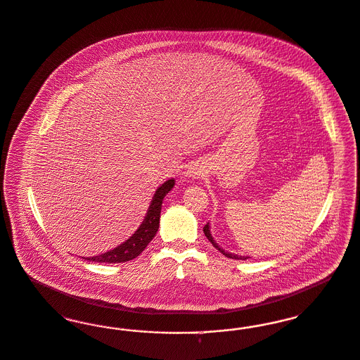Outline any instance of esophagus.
Masks as SVG:
<instances>
[{"label":"esophagus","mask_w":360,"mask_h":360,"mask_svg":"<svg viewBox=\"0 0 360 360\" xmlns=\"http://www.w3.org/2000/svg\"><path fill=\"white\" fill-rule=\"evenodd\" d=\"M186 176H188V177H191V179H195V177L198 176V173H196V172L189 171L186 173Z\"/></svg>","instance_id":"obj_1"}]
</instances>
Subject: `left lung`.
Wrapping results in <instances>:
<instances>
[{"label": "left lung", "instance_id": "8db88e82", "mask_svg": "<svg viewBox=\"0 0 360 360\" xmlns=\"http://www.w3.org/2000/svg\"><path fill=\"white\" fill-rule=\"evenodd\" d=\"M203 231H205V236L207 237L208 241H210L212 245L215 246L222 255H225L226 257H229V259H236V260H246V259H249L248 256H238V255H234V253H230V252H225L221 246L218 245V244L214 241V238H212V236H211V231H210V224H207L206 226L203 227Z\"/></svg>", "mask_w": 360, "mask_h": 360}]
</instances>
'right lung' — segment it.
<instances>
[{"instance_id": "obj_1", "label": "right lung", "mask_w": 360, "mask_h": 360, "mask_svg": "<svg viewBox=\"0 0 360 360\" xmlns=\"http://www.w3.org/2000/svg\"><path fill=\"white\" fill-rule=\"evenodd\" d=\"M174 187V180L169 179L162 186H160L154 192L152 203L148 208L146 217L142 221V224L136 229L133 236L126 240L123 244L114 248L112 250H108L105 253H101L94 257H82L88 262L95 263H105V264H114V263H124L130 262L139 256L142 250L149 245L153 237L155 236L158 226H160V215H161V207L162 200L167 196V193Z\"/></svg>"}]
</instances>
